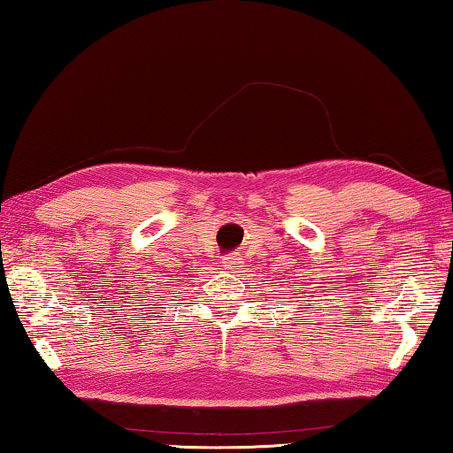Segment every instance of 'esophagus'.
Here are the masks:
<instances>
[{"label":"esophagus","mask_w":453,"mask_h":453,"mask_svg":"<svg viewBox=\"0 0 453 453\" xmlns=\"http://www.w3.org/2000/svg\"><path fill=\"white\" fill-rule=\"evenodd\" d=\"M237 264V257L235 256H227V257H224V265L226 267H234Z\"/></svg>","instance_id":"obj_1"}]
</instances>
